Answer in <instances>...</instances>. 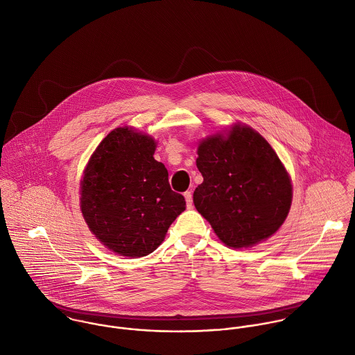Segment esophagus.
<instances>
[{"label":"esophagus","mask_w":355,"mask_h":355,"mask_svg":"<svg viewBox=\"0 0 355 355\" xmlns=\"http://www.w3.org/2000/svg\"><path fill=\"white\" fill-rule=\"evenodd\" d=\"M184 198L187 202V207H193V193L191 191H186L184 193Z\"/></svg>","instance_id":"esophagus-1"}]
</instances>
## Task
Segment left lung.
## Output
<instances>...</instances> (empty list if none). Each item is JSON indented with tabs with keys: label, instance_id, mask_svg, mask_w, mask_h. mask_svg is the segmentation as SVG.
<instances>
[{
	"label": "left lung",
	"instance_id": "left-lung-1",
	"mask_svg": "<svg viewBox=\"0 0 355 355\" xmlns=\"http://www.w3.org/2000/svg\"><path fill=\"white\" fill-rule=\"evenodd\" d=\"M197 168L203 182L194 191V205L227 246H253L284 223L293 200L290 176L250 127L235 125L227 138L203 141Z\"/></svg>",
	"mask_w": 355,
	"mask_h": 355
}]
</instances>
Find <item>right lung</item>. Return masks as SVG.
<instances>
[{"label":"right lung","instance_id":"add662e5","mask_svg":"<svg viewBox=\"0 0 355 355\" xmlns=\"http://www.w3.org/2000/svg\"><path fill=\"white\" fill-rule=\"evenodd\" d=\"M155 142L128 127L107 134L93 153L80 183V209L90 231L114 253L144 257L164 241L184 211L168 171L154 159Z\"/></svg>","mask_w":355,"mask_h":355}]
</instances>
